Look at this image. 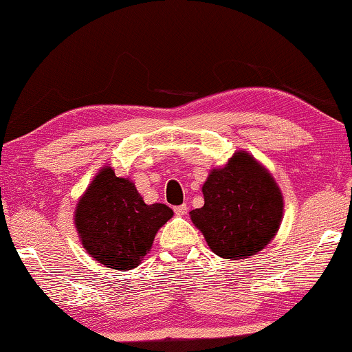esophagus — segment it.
Wrapping results in <instances>:
<instances>
[{"instance_id":"34e87169","label":"esophagus","mask_w":352,"mask_h":352,"mask_svg":"<svg viewBox=\"0 0 352 352\" xmlns=\"http://www.w3.org/2000/svg\"><path fill=\"white\" fill-rule=\"evenodd\" d=\"M173 211H175L177 217H185V214H187V211H188V206L184 203V205L175 206V208H173Z\"/></svg>"}]
</instances>
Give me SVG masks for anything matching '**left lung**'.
<instances>
[{
	"label": "left lung",
	"mask_w": 352,
	"mask_h": 352,
	"mask_svg": "<svg viewBox=\"0 0 352 352\" xmlns=\"http://www.w3.org/2000/svg\"><path fill=\"white\" fill-rule=\"evenodd\" d=\"M205 205L190 211L217 256L239 261L267 245L280 228L283 195L267 168L245 151L211 168L201 187Z\"/></svg>",
	"instance_id": "obj_1"
}]
</instances>
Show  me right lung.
I'll list each match as a JSON object with an SVG mask.
<instances>
[{"label":"right lung","instance_id":"obj_1","mask_svg":"<svg viewBox=\"0 0 352 352\" xmlns=\"http://www.w3.org/2000/svg\"><path fill=\"white\" fill-rule=\"evenodd\" d=\"M172 217L167 205H147L129 177H116L111 165H104L78 198L74 223L93 259L124 272L141 264L157 231Z\"/></svg>","mask_w":352,"mask_h":352}]
</instances>
